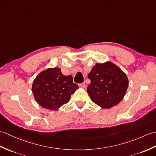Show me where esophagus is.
Returning a JSON list of instances; mask_svg holds the SVG:
<instances>
[{
  "mask_svg": "<svg viewBox=\"0 0 156 156\" xmlns=\"http://www.w3.org/2000/svg\"><path fill=\"white\" fill-rule=\"evenodd\" d=\"M78 86H79L80 87V88H84L85 87H86V84H85V83H82V84H79Z\"/></svg>",
  "mask_w": 156,
  "mask_h": 156,
  "instance_id": "obj_1",
  "label": "esophagus"
}]
</instances>
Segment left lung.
Returning a JSON list of instances; mask_svg holds the SVG:
<instances>
[{"label":"left lung","instance_id":"left-lung-1","mask_svg":"<svg viewBox=\"0 0 156 156\" xmlns=\"http://www.w3.org/2000/svg\"><path fill=\"white\" fill-rule=\"evenodd\" d=\"M91 83L87 92L100 107L109 109L124 98L129 85L127 76L110 61L96 63L88 75Z\"/></svg>","mask_w":156,"mask_h":156}]
</instances>
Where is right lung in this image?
Returning a JSON list of instances; mask_svg holds the SVG:
<instances>
[{
	"label": "right lung",
	"mask_w": 156,
	"mask_h": 156,
	"mask_svg": "<svg viewBox=\"0 0 156 156\" xmlns=\"http://www.w3.org/2000/svg\"><path fill=\"white\" fill-rule=\"evenodd\" d=\"M78 88L72 76L63 75L59 68H49L40 72L32 86L36 102L50 110L59 109L68 103Z\"/></svg>",
	"instance_id": "add662e5"
}]
</instances>
